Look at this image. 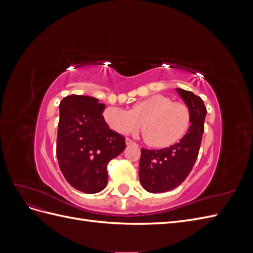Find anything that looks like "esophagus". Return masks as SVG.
<instances>
[{
  "instance_id": "esophagus-1",
  "label": "esophagus",
  "mask_w": 253,
  "mask_h": 253,
  "mask_svg": "<svg viewBox=\"0 0 253 253\" xmlns=\"http://www.w3.org/2000/svg\"><path fill=\"white\" fill-rule=\"evenodd\" d=\"M126 145H131V144H135V142L133 141V140H131L129 138H126Z\"/></svg>"
}]
</instances>
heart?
<instances>
[{
	"instance_id": "1",
	"label": "heart",
	"mask_w": 253,
	"mask_h": 253,
	"mask_svg": "<svg viewBox=\"0 0 253 253\" xmlns=\"http://www.w3.org/2000/svg\"><path fill=\"white\" fill-rule=\"evenodd\" d=\"M104 119L113 129L125 135L137 132L142 124L145 141L152 147L168 148L186 134L190 112L186 104L155 95L136 102L131 111L110 106L104 111Z\"/></svg>"
}]
</instances>
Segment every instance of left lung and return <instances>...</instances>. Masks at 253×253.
Masks as SVG:
<instances>
[{
	"mask_svg": "<svg viewBox=\"0 0 253 253\" xmlns=\"http://www.w3.org/2000/svg\"><path fill=\"white\" fill-rule=\"evenodd\" d=\"M176 91L188 106L191 126L186 135L169 148L141 149L139 180L151 193L168 192L178 187L192 170L201 148L207 114L204 101L192 91L182 88Z\"/></svg>",
	"mask_w": 253,
	"mask_h": 253,
	"instance_id": "left-lung-1",
	"label": "left lung"
}]
</instances>
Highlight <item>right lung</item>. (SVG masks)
I'll use <instances>...</instances> for the list:
<instances>
[{"mask_svg":"<svg viewBox=\"0 0 253 253\" xmlns=\"http://www.w3.org/2000/svg\"><path fill=\"white\" fill-rule=\"evenodd\" d=\"M94 97L71 95L60 102L57 157L72 187L93 194L108 183L106 166L126 149V138L111 129Z\"/></svg>","mask_w":253,"mask_h":253,"instance_id":"1","label":"right lung"}]
</instances>
